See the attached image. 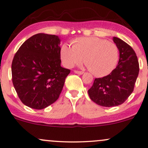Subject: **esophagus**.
I'll use <instances>...</instances> for the list:
<instances>
[{
  "label": "esophagus",
  "mask_w": 148,
  "mask_h": 148,
  "mask_svg": "<svg viewBox=\"0 0 148 148\" xmlns=\"http://www.w3.org/2000/svg\"><path fill=\"white\" fill-rule=\"evenodd\" d=\"M75 73L76 74H78V75H83V73H84V72L83 71H75Z\"/></svg>",
  "instance_id": "obj_1"
}]
</instances>
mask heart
<instances>
[{"mask_svg": "<svg viewBox=\"0 0 148 148\" xmlns=\"http://www.w3.org/2000/svg\"><path fill=\"white\" fill-rule=\"evenodd\" d=\"M73 47L63 44L60 50L63 64L71 68L84 62L94 75L110 74L119 61V49L115 43L98 37H80L72 41Z\"/></svg>", "mask_w": 148, "mask_h": 148, "instance_id": "heart-1", "label": "heart"}]
</instances>
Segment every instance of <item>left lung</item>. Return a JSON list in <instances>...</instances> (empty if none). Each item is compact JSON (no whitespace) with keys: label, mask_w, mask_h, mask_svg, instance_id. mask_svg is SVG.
<instances>
[{"label":"left lung","mask_w":148,"mask_h":148,"mask_svg":"<svg viewBox=\"0 0 148 148\" xmlns=\"http://www.w3.org/2000/svg\"><path fill=\"white\" fill-rule=\"evenodd\" d=\"M119 52L118 65L110 74L96 78L88 90L90 99L103 107H114L125 102L134 91L139 74L136 53L129 45L117 37L113 38Z\"/></svg>","instance_id":"8db88e82"}]
</instances>
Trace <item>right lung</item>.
<instances>
[{
    "label": "right lung",
    "instance_id": "obj_1",
    "mask_svg": "<svg viewBox=\"0 0 148 148\" xmlns=\"http://www.w3.org/2000/svg\"><path fill=\"white\" fill-rule=\"evenodd\" d=\"M61 39L38 33L23 42L12 63V80L23 104L42 110L58 99L70 70L61 66Z\"/></svg>",
    "mask_w": 148,
    "mask_h": 148
}]
</instances>
